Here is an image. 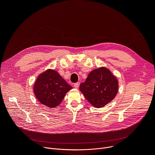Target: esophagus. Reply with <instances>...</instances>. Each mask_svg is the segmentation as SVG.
I'll list each match as a JSON object with an SVG mask.
<instances>
[{
	"mask_svg": "<svg viewBox=\"0 0 155 155\" xmlns=\"http://www.w3.org/2000/svg\"><path fill=\"white\" fill-rule=\"evenodd\" d=\"M79 86H80V83L79 82H77V83H75L74 84V86L75 87V88H78V87H79Z\"/></svg>",
	"mask_w": 155,
	"mask_h": 155,
	"instance_id": "esophagus-1",
	"label": "esophagus"
}]
</instances>
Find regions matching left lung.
<instances>
[{
  "instance_id": "1",
  "label": "left lung",
  "mask_w": 155,
  "mask_h": 155,
  "mask_svg": "<svg viewBox=\"0 0 155 155\" xmlns=\"http://www.w3.org/2000/svg\"><path fill=\"white\" fill-rule=\"evenodd\" d=\"M79 89L93 107L101 108L111 102L118 91V81L104 67L93 70Z\"/></svg>"
}]
</instances>
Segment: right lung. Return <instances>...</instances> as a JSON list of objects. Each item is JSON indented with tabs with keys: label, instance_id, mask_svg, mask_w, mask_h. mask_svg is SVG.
Here are the masks:
<instances>
[{
	"label": "right lung",
	"instance_id": "obj_1",
	"mask_svg": "<svg viewBox=\"0 0 155 155\" xmlns=\"http://www.w3.org/2000/svg\"><path fill=\"white\" fill-rule=\"evenodd\" d=\"M71 89L72 87L57 71L48 69L38 75L34 86V93L41 104L54 108L61 103Z\"/></svg>",
	"mask_w": 155,
	"mask_h": 155
}]
</instances>
